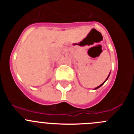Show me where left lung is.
I'll use <instances>...</instances> for the list:
<instances>
[{
    "label": "left lung",
    "instance_id": "left-lung-1",
    "mask_svg": "<svg viewBox=\"0 0 134 134\" xmlns=\"http://www.w3.org/2000/svg\"><path fill=\"white\" fill-rule=\"evenodd\" d=\"M109 75H110V73H109V75H108V76H107V79H106V80H105V81H104V82H103V83H102V84H101V85H99V86H97V87H96V88H94V90H96V89H97V88H99V87H100V86H102V85H103V84H104V83H105V82H106V80H107V79H108V78H109Z\"/></svg>",
    "mask_w": 134,
    "mask_h": 134
}]
</instances>
